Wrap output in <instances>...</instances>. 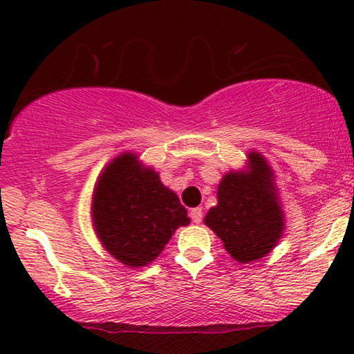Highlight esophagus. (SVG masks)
<instances>
[{"mask_svg":"<svg viewBox=\"0 0 354 354\" xmlns=\"http://www.w3.org/2000/svg\"><path fill=\"white\" fill-rule=\"evenodd\" d=\"M189 216H191V221L193 223H201V219H203V211H201V208H193L189 211Z\"/></svg>","mask_w":354,"mask_h":354,"instance_id":"1","label":"esophagus"}]
</instances>
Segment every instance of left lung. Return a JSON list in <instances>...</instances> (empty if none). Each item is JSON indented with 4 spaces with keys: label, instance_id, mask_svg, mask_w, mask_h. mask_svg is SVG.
<instances>
[{
    "label": "left lung",
    "instance_id": "obj_1",
    "mask_svg": "<svg viewBox=\"0 0 354 354\" xmlns=\"http://www.w3.org/2000/svg\"><path fill=\"white\" fill-rule=\"evenodd\" d=\"M218 205L205 225L223 241L238 263L261 259L284 233V213L274 173L261 153H248L246 169H231L218 185Z\"/></svg>",
    "mask_w": 354,
    "mask_h": 354
}]
</instances>
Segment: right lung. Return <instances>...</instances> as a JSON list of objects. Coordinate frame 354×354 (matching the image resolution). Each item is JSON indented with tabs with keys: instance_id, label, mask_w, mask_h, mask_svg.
I'll return each mask as SVG.
<instances>
[{
	"instance_id": "right-lung-1",
	"label": "right lung",
	"mask_w": 354,
	"mask_h": 354,
	"mask_svg": "<svg viewBox=\"0 0 354 354\" xmlns=\"http://www.w3.org/2000/svg\"><path fill=\"white\" fill-rule=\"evenodd\" d=\"M91 221L101 246L135 270L154 261L174 231L189 225L176 193L129 151L118 154L100 173L93 189Z\"/></svg>"
}]
</instances>
